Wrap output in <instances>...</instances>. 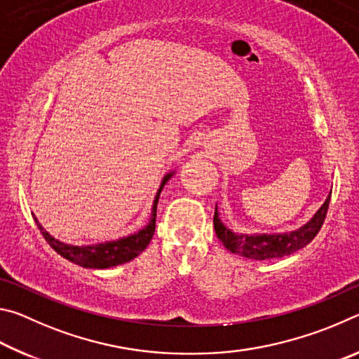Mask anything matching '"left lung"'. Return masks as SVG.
<instances>
[{"instance_id": "obj_1", "label": "left lung", "mask_w": 359, "mask_h": 359, "mask_svg": "<svg viewBox=\"0 0 359 359\" xmlns=\"http://www.w3.org/2000/svg\"><path fill=\"white\" fill-rule=\"evenodd\" d=\"M331 193L327 194L325 203L321 208L315 212V215L301 228L290 233H272V234H245L236 233L229 229L226 224L222 222L218 208L215 205L214 214V228L217 238L222 241V244L228 248L229 252L238 253L241 257L250 259H272L282 258L287 255L294 253L299 248L306 247L315 236L318 234L321 224L325 222L327 208H330Z\"/></svg>"}]
</instances>
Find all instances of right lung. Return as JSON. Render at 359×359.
Instances as JSON below:
<instances>
[{"instance_id": "1", "label": "right lung", "mask_w": 359, "mask_h": 359, "mask_svg": "<svg viewBox=\"0 0 359 359\" xmlns=\"http://www.w3.org/2000/svg\"><path fill=\"white\" fill-rule=\"evenodd\" d=\"M174 174L175 171H171L163 177L160 188H158V191L155 194L154 205H151V214H150L149 223L145 224L142 229H139L130 236H125V238L98 242V244H90V245H71V244H65V242L58 241L53 238V236L48 234V231L44 229V226L38 222V218L36 217H34V222L38 224L42 236H44V239L48 242V245H50L58 255H62L63 258L69 259L71 263L87 267V269H109V267L128 263V261L135 259L139 253H142L144 248L149 245V242L151 241V238H154L158 199H160L163 187L166 185V182L171 179Z\"/></svg>"}]
</instances>
